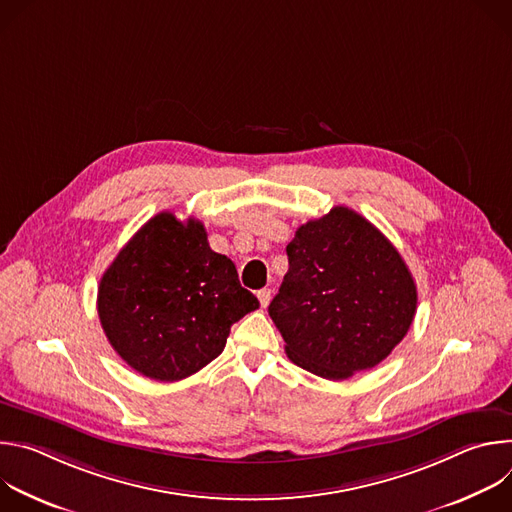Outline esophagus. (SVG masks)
I'll use <instances>...</instances> for the list:
<instances>
[{"instance_id": "obj_1", "label": "esophagus", "mask_w": 512, "mask_h": 512, "mask_svg": "<svg viewBox=\"0 0 512 512\" xmlns=\"http://www.w3.org/2000/svg\"><path fill=\"white\" fill-rule=\"evenodd\" d=\"M257 298H259V304L265 308V306L269 304V300H271V289H269V287L259 289V291H257Z\"/></svg>"}]
</instances>
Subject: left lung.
Instances as JSON below:
<instances>
[{
	"label": "left lung",
	"mask_w": 512,
	"mask_h": 512,
	"mask_svg": "<svg viewBox=\"0 0 512 512\" xmlns=\"http://www.w3.org/2000/svg\"><path fill=\"white\" fill-rule=\"evenodd\" d=\"M289 269L269 316L298 367L330 381L369 371L405 338L417 287L399 251L367 218L334 206L287 245Z\"/></svg>",
	"instance_id": "obj_1"
}]
</instances>
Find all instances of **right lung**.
Returning a JSON list of instances; mask_svg holds the SVG:
<instances>
[{
    "label": "right lung",
    "mask_w": 512,
    "mask_h": 512,
    "mask_svg": "<svg viewBox=\"0 0 512 512\" xmlns=\"http://www.w3.org/2000/svg\"><path fill=\"white\" fill-rule=\"evenodd\" d=\"M259 308L235 263L200 221L150 218L103 273L97 312L109 344L143 377L172 383L225 350L231 326Z\"/></svg>",
    "instance_id": "1"
}]
</instances>
